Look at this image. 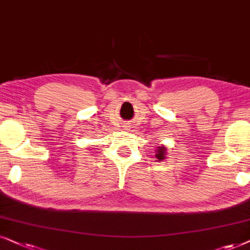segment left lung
I'll return each instance as SVG.
<instances>
[{
	"instance_id": "obj_1",
	"label": "left lung",
	"mask_w": 250,
	"mask_h": 250,
	"mask_svg": "<svg viewBox=\"0 0 250 250\" xmlns=\"http://www.w3.org/2000/svg\"><path fill=\"white\" fill-rule=\"evenodd\" d=\"M165 155H166V148H162V147H159L158 149V154L155 156L158 158L159 161H161V160L165 159Z\"/></svg>"
}]
</instances>
